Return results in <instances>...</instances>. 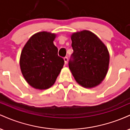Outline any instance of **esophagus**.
I'll return each instance as SVG.
<instances>
[{
	"label": "esophagus",
	"instance_id": "1",
	"mask_svg": "<svg viewBox=\"0 0 130 130\" xmlns=\"http://www.w3.org/2000/svg\"><path fill=\"white\" fill-rule=\"evenodd\" d=\"M64 59V61H65V63L67 64V62H68V57H65L63 58Z\"/></svg>",
	"mask_w": 130,
	"mask_h": 130
}]
</instances>
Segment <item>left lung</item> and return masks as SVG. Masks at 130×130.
I'll list each match as a JSON object with an SVG mask.
<instances>
[{"label":"left lung","mask_w":130,"mask_h":130,"mask_svg":"<svg viewBox=\"0 0 130 130\" xmlns=\"http://www.w3.org/2000/svg\"><path fill=\"white\" fill-rule=\"evenodd\" d=\"M71 38L73 53L68 65L74 79L84 87L98 86L108 73V48L96 35L89 30L74 33Z\"/></svg>","instance_id":"8db88e82"}]
</instances>
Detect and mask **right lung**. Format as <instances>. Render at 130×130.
<instances>
[{"label": "right lung", "mask_w": 130, "mask_h": 130, "mask_svg": "<svg viewBox=\"0 0 130 130\" xmlns=\"http://www.w3.org/2000/svg\"><path fill=\"white\" fill-rule=\"evenodd\" d=\"M54 34L41 32L30 38L22 49L20 67L28 84L37 89H47L54 84L64 65L54 44Z\"/></svg>", "instance_id": "1"}]
</instances>
